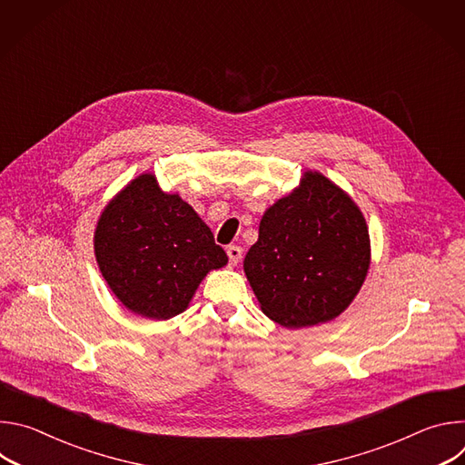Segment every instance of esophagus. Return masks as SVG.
I'll return each mask as SVG.
<instances>
[{
    "label": "esophagus",
    "instance_id": "34e87169",
    "mask_svg": "<svg viewBox=\"0 0 465 465\" xmlns=\"http://www.w3.org/2000/svg\"><path fill=\"white\" fill-rule=\"evenodd\" d=\"M226 253H228L232 264H237V262L242 259V248L237 246V244H230V246L226 248Z\"/></svg>",
    "mask_w": 465,
    "mask_h": 465
}]
</instances>
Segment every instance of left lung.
Listing matches in <instances>:
<instances>
[{
  "label": "left lung",
  "mask_w": 465,
  "mask_h": 465,
  "mask_svg": "<svg viewBox=\"0 0 465 465\" xmlns=\"http://www.w3.org/2000/svg\"><path fill=\"white\" fill-rule=\"evenodd\" d=\"M370 267L366 221L351 198L318 173L264 212L244 257L262 312L285 327L339 316Z\"/></svg>",
  "instance_id": "8db88e82"
}]
</instances>
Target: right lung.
I'll use <instances>...</instances> for the list:
<instances>
[{"label": "right lung", "mask_w": 465, "mask_h": 465, "mask_svg": "<svg viewBox=\"0 0 465 465\" xmlns=\"http://www.w3.org/2000/svg\"><path fill=\"white\" fill-rule=\"evenodd\" d=\"M95 257L114 294L132 312L167 320L182 312L198 283L228 262L212 230L153 174L128 183L103 212Z\"/></svg>", "instance_id": "right-lung-1"}]
</instances>
